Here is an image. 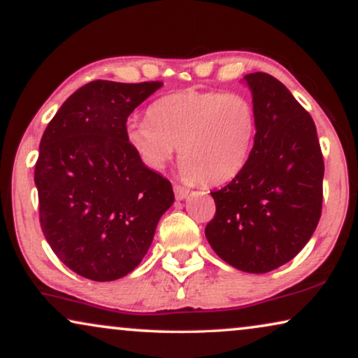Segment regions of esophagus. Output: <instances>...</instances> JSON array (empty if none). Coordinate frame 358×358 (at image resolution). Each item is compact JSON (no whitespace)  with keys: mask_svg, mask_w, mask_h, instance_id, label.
I'll use <instances>...</instances> for the list:
<instances>
[{"mask_svg":"<svg viewBox=\"0 0 358 358\" xmlns=\"http://www.w3.org/2000/svg\"><path fill=\"white\" fill-rule=\"evenodd\" d=\"M173 191H175V198H177L178 201L180 199H185L186 196H188V193H189V189L186 188V186L178 185V183L173 185Z\"/></svg>","mask_w":358,"mask_h":358,"instance_id":"obj_1","label":"esophagus"}]
</instances>
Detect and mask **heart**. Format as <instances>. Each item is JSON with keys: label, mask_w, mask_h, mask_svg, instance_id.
I'll list each match as a JSON object with an SVG mask.
<instances>
[{"label": "heart", "mask_w": 358, "mask_h": 358, "mask_svg": "<svg viewBox=\"0 0 358 358\" xmlns=\"http://www.w3.org/2000/svg\"><path fill=\"white\" fill-rule=\"evenodd\" d=\"M258 115L248 97L219 90H181L129 123L127 138L143 162L162 169L178 145L181 175L206 186L229 183L243 172L253 150Z\"/></svg>", "instance_id": "obj_1"}]
</instances>
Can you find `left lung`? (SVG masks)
<instances>
[{
  "mask_svg": "<svg viewBox=\"0 0 358 358\" xmlns=\"http://www.w3.org/2000/svg\"><path fill=\"white\" fill-rule=\"evenodd\" d=\"M258 131L238 177L210 191L206 225L213 250L234 268L263 274L289 263L308 243L323 208L324 160L311 115L268 73L245 76Z\"/></svg>",
  "mask_w": 358,
  "mask_h": 358,
  "instance_id": "left-lung-1",
  "label": "left lung"
}]
</instances>
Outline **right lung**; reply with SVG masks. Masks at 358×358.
Listing matches in <instances>:
<instances>
[{
	"label": "right lung",
	"mask_w": 358,
	"mask_h": 358,
	"mask_svg": "<svg viewBox=\"0 0 358 358\" xmlns=\"http://www.w3.org/2000/svg\"><path fill=\"white\" fill-rule=\"evenodd\" d=\"M159 87L92 80L59 107L40 141V227L62 263L85 279L129 274L173 204L172 183L145 167L127 138L128 117Z\"/></svg>",
	"instance_id": "obj_1"
}]
</instances>
